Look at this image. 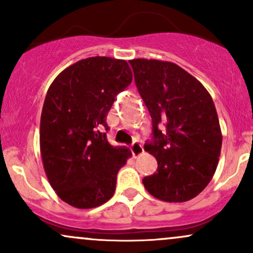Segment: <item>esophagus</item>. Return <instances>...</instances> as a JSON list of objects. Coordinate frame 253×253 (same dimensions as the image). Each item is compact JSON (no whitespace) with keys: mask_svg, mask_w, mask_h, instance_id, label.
Listing matches in <instances>:
<instances>
[{"mask_svg":"<svg viewBox=\"0 0 253 253\" xmlns=\"http://www.w3.org/2000/svg\"><path fill=\"white\" fill-rule=\"evenodd\" d=\"M130 151H132L133 156L138 157L144 152V147H143V145L140 144V141L135 140V141H133L132 145H130Z\"/></svg>","mask_w":253,"mask_h":253,"instance_id":"34e87169","label":"esophagus"}]
</instances>
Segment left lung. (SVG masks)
I'll list each match as a JSON object with an SVG mask.
<instances>
[{
	"label": "left lung",
	"mask_w": 253,
	"mask_h": 253,
	"mask_svg": "<svg viewBox=\"0 0 253 253\" xmlns=\"http://www.w3.org/2000/svg\"><path fill=\"white\" fill-rule=\"evenodd\" d=\"M135 85L152 119L157 172L144 177L156 199L185 202L211 182L219 163L222 135L207 89L181 66L157 59L129 60Z\"/></svg>",
	"instance_id": "left-lung-1"
}]
</instances>
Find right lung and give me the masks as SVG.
Instances as JSON below:
<instances>
[{"instance_id":"1","label":"right lung","mask_w":253,"mask_h":253,"mask_svg":"<svg viewBox=\"0 0 253 253\" xmlns=\"http://www.w3.org/2000/svg\"><path fill=\"white\" fill-rule=\"evenodd\" d=\"M130 82L126 60L90 57L60 72L47 90L40 119L43 169L72 207H98L114 195L119 170L132 153L108 143L106 120Z\"/></svg>"}]
</instances>
